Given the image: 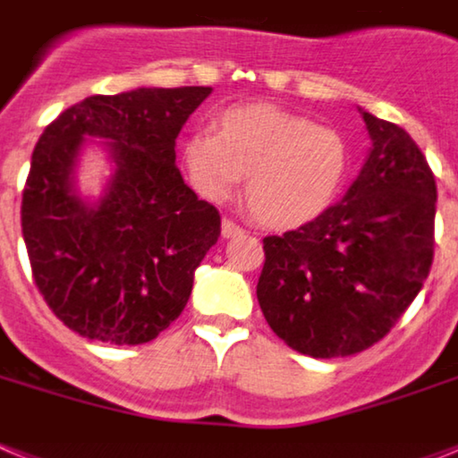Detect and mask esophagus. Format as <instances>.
<instances>
[{
  "mask_svg": "<svg viewBox=\"0 0 458 458\" xmlns=\"http://www.w3.org/2000/svg\"><path fill=\"white\" fill-rule=\"evenodd\" d=\"M242 233H244V230H242L235 221H230V218H223V223H221V235L223 237H237V235H242Z\"/></svg>",
  "mask_w": 458,
  "mask_h": 458,
  "instance_id": "esophagus-1",
  "label": "esophagus"
}]
</instances>
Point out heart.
Returning <instances> with one entry per match:
<instances>
[{
	"label": "heart",
	"mask_w": 458,
	"mask_h": 458,
	"mask_svg": "<svg viewBox=\"0 0 458 458\" xmlns=\"http://www.w3.org/2000/svg\"><path fill=\"white\" fill-rule=\"evenodd\" d=\"M349 163L340 130L275 105L228 106L214 118V132H193L182 146L195 193L223 202L247 176L251 216L282 230L321 216L342 193Z\"/></svg>",
	"instance_id": "heart-1"
}]
</instances>
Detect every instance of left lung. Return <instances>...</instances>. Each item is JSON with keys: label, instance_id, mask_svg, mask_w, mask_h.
<instances>
[{"label": "left lung", "instance_id": "left-lung-1", "mask_svg": "<svg viewBox=\"0 0 458 458\" xmlns=\"http://www.w3.org/2000/svg\"><path fill=\"white\" fill-rule=\"evenodd\" d=\"M360 114L372 148L347 195L301 228L263 240L256 295L265 321L314 359L382 340L433 263L436 176L405 130Z\"/></svg>", "mask_w": 458, "mask_h": 458}]
</instances>
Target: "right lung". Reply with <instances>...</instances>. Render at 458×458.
<instances>
[{"label": "right lung", "instance_id": "1", "mask_svg": "<svg viewBox=\"0 0 458 458\" xmlns=\"http://www.w3.org/2000/svg\"><path fill=\"white\" fill-rule=\"evenodd\" d=\"M211 88L92 95L46 125L22 191L34 284L88 340L144 344L183 312L195 267L218 242V209L183 183L176 137ZM83 136L110 140L117 172L98 206L73 193Z\"/></svg>", "mask_w": 458, "mask_h": 458}]
</instances>
